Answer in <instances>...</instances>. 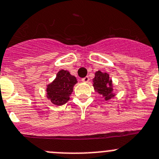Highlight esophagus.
Wrapping results in <instances>:
<instances>
[{"label": "esophagus", "mask_w": 159, "mask_h": 159, "mask_svg": "<svg viewBox=\"0 0 159 159\" xmlns=\"http://www.w3.org/2000/svg\"><path fill=\"white\" fill-rule=\"evenodd\" d=\"M81 81H82L83 82H89V78L88 76L84 77V78H83L82 79H81Z\"/></svg>", "instance_id": "34e87169"}]
</instances>
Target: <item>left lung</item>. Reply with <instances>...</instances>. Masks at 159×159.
I'll list each match as a JSON object with an SVG mask.
<instances>
[{
    "label": "left lung",
    "mask_w": 159,
    "mask_h": 159,
    "mask_svg": "<svg viewBox=\"0 0 159 159\" xmlns=\"http://www.w3.org/2000/svg\"><path fill=\"white\" fill-rule=\"evenodd\" d=\"M93 81L95 91L103 96L105 100H110L115 96L114 93L112 80L107 73L102 72L100 70L96 71Z\"/></svg>",
    "instance_id": "1"
}]
</instances>
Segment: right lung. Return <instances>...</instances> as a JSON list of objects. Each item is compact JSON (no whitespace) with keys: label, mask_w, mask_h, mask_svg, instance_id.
I'll return each mask as SVG.
<instances>
[{"label":"right lung","mask_w":159,"mask_h":159,"mask_svg":"<svg viewBox=\"0 0 159 159\" xmlns=\"http://www.w3.org/2000/svg\"><path fill=\"white\" fill-rule=\"evenodd\" d=\"M77 83L76 78L71 75L69 71L61 70L57 73L52 82L47 84V98L57 106L65 104L70 100V96Z\"/></svg>","instance_id":"right-lung-1"}]
</instances>
